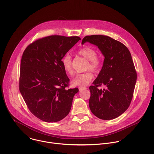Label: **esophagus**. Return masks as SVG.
Here are the masks:
<instances>
[{
    "instance_id": "obj_1",
    "label": "esophagus",
    "mask_w": 154,
    "mask_h": 154,
    "mask_svg": "<svg viewBox=\"0 0 154 154\" xmlns=\"http://www.w3.org/2000/svg\"><path fill=\"white\" fill-rule=\"evenodd\" d=\"M79 91H83V90H86V87H79Z\"/></svg>"
}]
</instances>
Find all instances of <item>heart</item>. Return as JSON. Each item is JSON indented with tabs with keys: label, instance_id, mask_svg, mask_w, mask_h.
Segmentation results:
<instances>
[{
	"label": "heart",
	"instance_id": "heart-1",
	"mask_svg": "<svg viewBox=\"0 0 154 154\" xmlns=\"http://www.w3.org/2000/svg\"><path fill=\"white\" fill-rule=\"evenodd\" d=\"M79 54L89 61L87 66L88 69L90 68L93 71H97L99 69L101 65V60L96 56V52L94 49L90 47H84L79 51ZM61 62L66 72L72 75L73 70L71 55L68 54H66L63 57ZM93 77V73L90 71L79 74L72 81V83L75 86H85L92 80Z\"/></svg>",
	"mask_w": 154,
	"mask_h": 154
}]
</instances>
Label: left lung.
Here are the masks:
<instances>
[{"mask_svg": "<svg viewBox=\"0 0 154 154\" xmlns=\"http://www.w3.org/2000/svg\"><path fill=\"white\" fill-rule=\"evenodd\" d=\"M87 42L97 46L104 57L102 68L90 86V108L99 119H113L125 112L132 99L137 81L132 58L125 45L109 36H86L82 45ZM102 84L107 86L105 90L97 88Z\"/></svg>", "mask_w": 154, "mask_h": 154, "instance_id": "left-lung-1", "label": "left lung"}]
</instances>
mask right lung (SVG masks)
I'll return each mask as SVG.
<instances>
[{"mask_svg":"<svg viewBox=\"0 0 154 154\" xmlns=\"http://www.w3.org/2000/svg\"><path fill=\"white\" fill-rule=\"evenodd\" d=\"M80 39L49 36L32 43L23 53L19 91L32 113L43 121H60L71 110L79 89L65 88L69 79L61 60Z\"/></svg>","mask_w":154,"mask_h":154,"instance_id":"right-lung-1","label":"right lung"}]
</instances>
